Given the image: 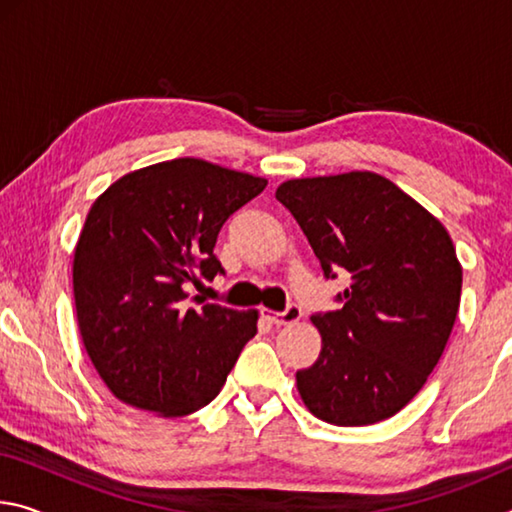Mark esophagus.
<instances>
[{
    "instance_id": "34e87169",
    "label": "esophagus",
    "mask_w": 512,
    "mask_h": 512,
    "mask_svg": "<svg viewBox=\"0 0 512 512\" xmlns=\"http://www.w3.org/2000/svg\"><path fill=\"white\" fill-rule=\"evenodd\" d=\"M262 316L271 320L273 325H291L298 323L302 318V309L298 305H289L284 311H273V309H262Z\"/></svg>"
}]
</instances>
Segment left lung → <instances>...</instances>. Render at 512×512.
Returning a JSON list of instances; mask_svg holds the SVG:
<instances>
[{
    "instance_id": "1",
    "label": "left lung",
    "mask_w": 512,
    "mask_h": 512,
    "mask_svg": "<svg viewBox=\"0 0 512 512\" xmlns=\"http://www.w3.org/2000/svg\"><path fill=\"white\" fill-rule=\"evenodd\" d=\"M275 198L323 266L350 273L341 309L314 314L320 354L296 372L318 420L363 427L402 411L443 357L461 302L452 237L391 180L372 171L287 180Z\"/></svg>"
}]
</instances>
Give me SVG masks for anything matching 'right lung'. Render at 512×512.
Listing matches in <instances>:
<instances>
[{"mask_svg": "<svg viewBox=\"0 0 512 512\" xmlns=\"http://www.w3.org/2000/svg\"><path fill=\"white\" fill-rule=\"evenodd\" d=\"M266 183L178 158L126 173L92 203L74 250V305L85 352L117 400L180 418L219 395L257 334V309L189 307L187 287L223 273L219 230Z\"/></svg>", "mask_w": 512, "mask_h": 512, "instance_id": "right-lung-1", "label": "right lung"}]
</instances>
